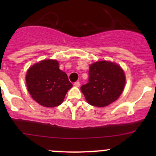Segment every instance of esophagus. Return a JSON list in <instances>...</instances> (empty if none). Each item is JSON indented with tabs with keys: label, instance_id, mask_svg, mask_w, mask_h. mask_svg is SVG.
<instances>
[{
	"label": "esophagus",
	"instance_id": "1",
	"mask_svg": "<svg viewBox=\"0 0 156 156\" xmlns=\"http://www.w3.org/2000/svg\"><path fill=\"white\" fill-rule=\"evenodd\" d=\"M74 85H75V87H80V82H79V81H76V82L74 83Z\"/></svg>",
	"mask_w": 156,
	"mask_h": 156
}]
</instances>
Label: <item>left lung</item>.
<instances>
[{"mask_svg":"<svg viewBox=\"0 0 156 156\" xmlns=\"http://www.w3.org/2000/svg\"><path fill=\"white\" fill-rule=\"evenodd\" d=\"M125 84L124 71L117 64L99 61L90 66L89 79L81 90L91 106L104 107L115 101Z\"/></svg>","mask_w":156,"mask_h":156,"instance_id":"1","label":"left lung"}]
</instances>
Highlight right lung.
I'll return each mask as SVG.
<instances>
[{"mask_svg": "<svg viewBox=\"0 0 156 156\" xmlns=\"http://www.w3.org/2000/svg\"><path fill=\"white\" fill-rule=\"evenodd\" d=\"M26 78L31 97L46 107L59 106L72 87L66 73L59 69V62L53 59L34 64L28 70Z\"/></svg>", "mask_w": 156, "mask_h": 156, "instance_id": "right-lung-1", "label": "right lung"}]
</instances>
